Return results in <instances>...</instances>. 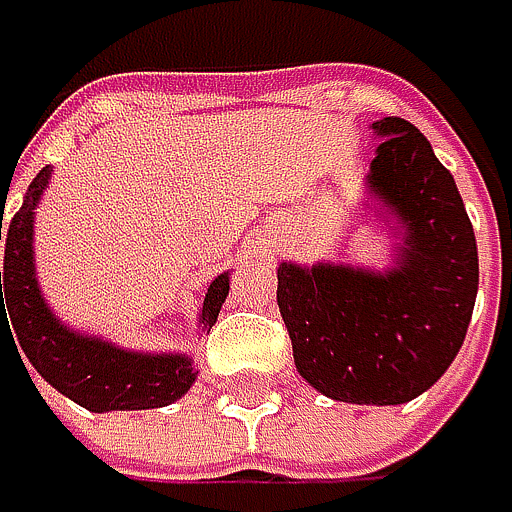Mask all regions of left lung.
<instances>
[{"label":"left lung","instance_id":"8db88e82","mask_svg":"<svg viewBox=\"0 0 512 512\" xmlns=\"http://www.w3.org/2000/svg\"><path fill=\"white\" fill-rule=\"evenodd\" d=\"M367 185L407 227L400 267H279L297 373L346 404H407L455 361L480 285L477 236L452 172L404 118L373 124Z\"/></svg>","mask_w":512,"mask_h":512}]
</instances>
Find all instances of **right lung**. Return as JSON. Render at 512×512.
<instances>
[{"label": "right lung", "mask_w": 512, "mask_h": 512, "mask_svg": "<svg viewBox=\"0 0 512 512\" xmlns=\"http://www.w3.org/2000/svg\"><path fill=\"white\" fill-rule=\"evenodd\" d=\"M48 178L51 169L45 166L32 178L23 206L5 227L0 215V239L5 236V267L0 273V334L2 327H8L14 349L26 355L35 373L90 413L151 410L172 404L197 379L188 358L139 355L115 349L102 340L66 331L48 309L39 282H35L32 264V209L48 188ZM227 291L230 276L221 273L206 291L200 315L203 327H212L218 321Z\"/></svg>", "instance_id": "1"}]
</instances>
